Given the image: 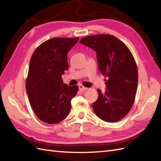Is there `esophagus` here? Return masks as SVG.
Segmentation results:
<instances>
[{
	"label": "esophagus",
	"mask_w": 161,
	"mask_h": 161,
	"mask_svg": "<svg viewBox=\"0 0 161 161\" xmlns=\"http://www.w3.org/2000/svg\"><path fill=\"white\" fill-rule=\"evenodd\" d=\"M79 89L80 90V91H86V90L88 89V88H86L82 85H80V86H79Z\"/></svg>",
	"instance_id": "esophagus-1"
}]
</instances>
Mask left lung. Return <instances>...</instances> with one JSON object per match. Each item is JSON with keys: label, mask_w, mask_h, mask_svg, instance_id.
I'll return each mask as SVG.
<instances>
[{"label": "left lung", "mask_w": 161, "mask_h": 161, "mask_svg": "<svg viewBox=\"0 0 161 161\" xmlns=\"http://www.w3.org/2000/svg\"><path fill=\"white\" fill-rule=\"evenodd\" d=\"M80 42L96 51L99 71L107 77L105 93L97 90L98 97L92 104L94 113L105 122L120 120L130 112L137 92L138 71L133 54L113 35L87 36Z\"/></svg>", "instance_id": "8db88e82"}]
</instances>
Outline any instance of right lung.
I'll use <instances>...</instances> for the list:
<instances>
[{
	"mask_svg": "<svg viewBox=\"0 0 161 161\" xmlns=\"http://www.w3.org/2000/svg\"><path fill=\"white\" fill-rule=\"evenodd\" d=\"M79 39H50L36 47L31 56L26 92L36 116L45 123L63 121L71 109L78 87L64 84L62 75L69 68L67 53Z\"/></svg>",
	"mask_w": 161,
	"mask_h": 161,
	"instance_id": "1",
	"label": "right lung"
}]
</instances>
